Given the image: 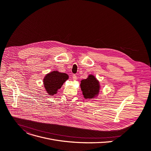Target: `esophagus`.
I'll return each mask as SVG.
<instances>
[{
    "label": "esophagus",
    "mask_w": 151,
    "mask_h": 151,
    "mask_svg": "<svg viewBox=\"0 0 151 151\" xmlns=\"http://www.w3.org/2000/svg\"><path fill=\"white\" fill-rule=\"evenodd\" d=\"M77 79V76H76V75H73V80L76 81Z\"/></svg>",
    "instance_id": "esophagus-1"
}]
</instances>
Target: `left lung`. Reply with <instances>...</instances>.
Returning <instances> with one entry per match:
<instances>
[{
    "instance_id": "left-lung-1",
    "label": "left lung",
    "mask_w": 151,
    "mask_h": 151,
    "mask_svg": "<svg viewBox=\"0 0 151 151\" xmlns=\"http://www.w3.org/2000/svg\"><path fill=\"white\" fill-rule=\"evenodd\" d=\"M80 86L86 99L96 98L100 91L99 81L93 75H89L87 79L82 80Z\"/></svg>"
}]
</instances>
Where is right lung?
I'll return each mask as SVG.
<instances>
[{"label": "right lung", "mask_w": 151, "mask_h": 151, "mask_svg": "<svg viewBox=\"0 0 151 151\" xmlns=\"http://www.w3.org/2000/svg\"><path fill=\"white\" fill-rule=\"evenodd\" d=\"M68 79L67 74L54 70L46 75L43 79V85L45 90L50 96L57 93L63 84Z\"/></svg>", "instance_id": "add662e5"}]
</instances>
